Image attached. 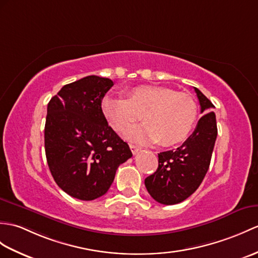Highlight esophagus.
Instances as JSON below:
<instances>
[{"mask_svg":"<svg viewBox=\"0 0 258 258\" xmlns=\"http://www.w3.org/2000/svg\"><path fill=\"white\" fill-rule=\"evenodd\" d=\"M130 148H131L132 153H133L134 155H136L137 153L141 151V148L139 146H135V145H133V144H130Z\"/></svg>","mask_w":258,"mask_h":258,"instance_id":"esophagus-1","label":"esophagus"}]
</instances>
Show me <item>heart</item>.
<instances>
[{"mask_svg":"<svg viewBox=\"0 0 258 258\" xmlns=\"http://www.w3.org/2000/svg\"><path fill=\"white\" fill-rule=\"evenodd\" d=\"M125 95L126 100L105 97L101 109L107 124L121 134L143 116L145 124L126 134L131 140L169 147L183 142L195 126L198 106L192 95L159 86L134 87Z\"/></svg>","mask_w":258,"mask_h":258,"instance_id":"b5f03b06","label":"heart"}]
</instances>
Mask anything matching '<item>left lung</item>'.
<instances>
[{
  "label": "left lung",
  "instance_id": "8db88e82",
  "mask_svg": "<svg viewBox=\"0 0 258 258\" xmlns=\"http://www.w3.org/2000/svg\"><path fill=\"white\" fill-rule=\"evenodd\" d=\"M200 103L201 118L187 141L176 151L158 154V168L145 179L148 194L161 205L182 202L199 188L210 166L218 135L214 105L195 88Z\"/></svg>",
  "mask_w": 258,
  "mask_h": 258
}]
</instances>
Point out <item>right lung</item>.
Instances as JSON below:
<instances>
[{
    "label": "right lung",
    "mask_w": 258,
    "mask_h": 258,
    "mask_svg": "<svg viewBox=\"0 0 258 258\" xmlns=\"http://www.w3.org/2000/svg\"><path fill=\"white\" fill-rule=\"evenodd\" d=\"M112 86L109 78L88 76L63 86L47 106L48 167L58 187L76 199L105 195L118 166L132 157L102 113V99Z\"/></svg>",
    "instance_id": "add662e5"
}]
</instances>
